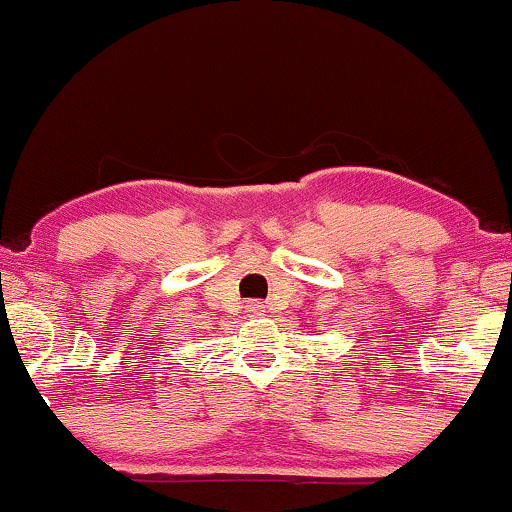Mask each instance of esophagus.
Masks as SVG:
<instances>
[{
	"mask_svg": "<svg viewBox=\"0 0 512 512\" xmlns=\"http://www.w3.org/2000/svg\"><path fill=\"white\" fill-rule=\"evenodd\" d=\"M248 311L250 313H255V315H259L264 311V304H259V301H253V304H248Z\"/></svg>",
	"mask_w": 512,
	"mask_h": 512,
	"instance_id": "esophagus-1",
	"label": "esophagus"
}]
</instances>
